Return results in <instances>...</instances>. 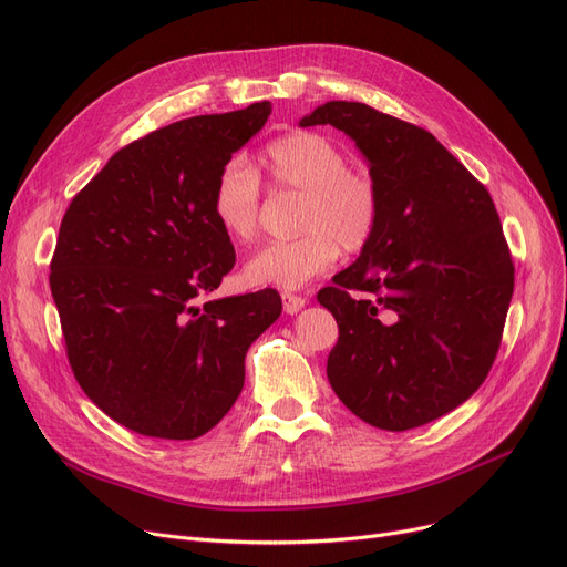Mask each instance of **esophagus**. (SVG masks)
<instances>
[{
	"instance_id": "1",
	"label": "esophagus",
	"mask_w": 567,
	"mask_h": 567,
	"mask_svg": "<svg viewBox=\"0 0 567 567\" xmlns=\"http://www.w3.org/2000/svg\"><path fill=\"white\" fill-rule=\"evenodd\" d=\"M308 299L306 296H299V293H291V291H285L282 293V308L287 315H296L301 308H306Z\"/></svg>"
}]
</instances>
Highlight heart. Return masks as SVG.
I'll return each instance as SVG.
<instances>
[{
    "instance_id": "obj_1",
    "label": "heart",
    "mask_w": 567,
    "mask_h": 567,
    "mask_svg": "<svg viewBox=\"0 0 567 567\" xmlns=\"http://www.w3.org/2000/svg\"><path fill=\"white\" fill-rule=\"evenodd\" d=\"M264 167L271 184L301 197V236L268 244L244 266V276L257 287L296 289L321 276L338 261L340 250H365L379 229L383 199L377 178L361 167H349L342 148L312 131L282 135L266 146ZM261 184L250 161L241 154L227 158L216 176L212 212L234 241H250L259 225Z\"/></svg>"
}]
</instances>
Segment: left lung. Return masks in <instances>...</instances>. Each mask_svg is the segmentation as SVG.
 Wrapping results in <instances>:
<instances>
[{
  "mask_svg": "<svg viewBox=\"0 0 567 567\" xmlns=\"http://www.w3.org/2000/svg\"><path fill=\"white\" fill-rule=\"evenodd\" d=\"M326 124L361 148L383 199L372 244L317 293L340 329L326 374L361 421L421 427L489 374L515 289L513 257L487 188L432 133L347 101L301 118L303 128Z\"/></svg>",
  "mask_w": 567,
  "mask_h": 567,
  "instance_id": "left-lung-1",
  "label": "left lung"
}]
</instances>
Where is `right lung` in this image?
<instances>
[{"instance_id":"obj_1","label":"right lung","mask_w":567,"mask_h":567,"mask_svg":"<svg viewBox=\"0 0 567 567\" xmlns=\"http://www.w3.org/2000/svg\"><path fill=\"white\" fill-rule=\"evenodd\" d=\"M271 103L182 118L118 152L69 204L50 289L71 370L112 421L188 441L241 395L246 351L282 310L276 289L205 301L236 261L212 212L216 176Z\"/></svg>"}]
</instances>
